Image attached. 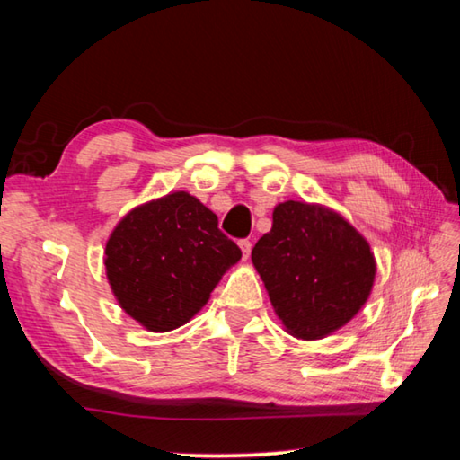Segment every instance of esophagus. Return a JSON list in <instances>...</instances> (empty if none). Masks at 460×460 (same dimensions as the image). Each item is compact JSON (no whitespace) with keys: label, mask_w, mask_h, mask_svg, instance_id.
I'll use <instances>...</instances> for the list:
<instances>
[{"label":"esophagus","mask_w":460,"mask_h":460,"mask_svg":"<svg viewBox=\"0 0 460 460\" xmlns=\"http://www.w3.org/2000/svg\"><path fill=\"white\" fill-rule=\"evenodd\" d=\"M239 247H241V253H243V260H247L249 253H252V241L241 239L239 241Z\"/></svg>","instance_id":"34e87169"}]
</instances>
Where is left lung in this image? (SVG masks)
Masks as SVG:
<instances>
[{
	"label": "left lung",
	"instance_id": "8db88e82",
	"mask_svg": "<svg viewBox=\"0 0 460 460\" xmlns=\"http://www.w3.org/2000/svg\"><path fill=\"white\" fill-rule=\"evenodd\" d=\"M286 331L314 341L341 329L367 302L376 260L359 231L341 215L286 200L252 252Z\"/></svg>",
	"mask_w": 460,
	"mask_h": 460
}]
</instances>
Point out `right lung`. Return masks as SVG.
Instances as JSON below:
<instances>
[{"instance_id": "obj_1", "label": "right lung", "mask_w": 460, "mask_h": 460, "mask_svg": "<svg viewBox=\"0 0 460 460\" xmlns=\"http://www.w3.org/2000/svg\"><path fill=\"white\" fill-rule=\"evenodd\" d=\"M239 260L241 249L219 229L217 215L189 192L134 208L105 247L119 306L155 332L189 323Z\"/></svg>"}]
</instances>
